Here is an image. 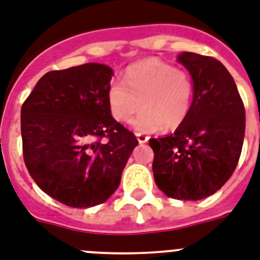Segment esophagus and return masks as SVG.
<instances>
[{
    "instance_id": "obj_1",
    "label": "esophagus",
    "mask_w": 260,
    "mask_h": 260,
    "mask_svg": "<svg viewBox=\"0 0 260 260\" xmlns=\"http://www.w3.org/2000/svg\"><path fill=\"white\" fill-rule=\"evenodd\" d=\"M136 137H137V140H139V143H140V144L147 143V141L149 140V136H147V135H144V134H139V132L136 134Z\"/></svg>"
}]
</instances>
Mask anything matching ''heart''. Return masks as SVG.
Instances as JSON below:
<instances>
[{
  "label": "heart",
  "instance_id": "obj_1",
  "mask_svg": "<svg viewBox=\"0 0 260 260\" xmlns=\"http://www.w3.org/2000/svg\"><path fill=\"white\" fill-rule=\"evenodd\" d=\"M193 82L189 74L157 58L135 63L125 70L124 82L111 83L107 103L112 117L132 121L141 132H156L165 126L176 129L187 119L193 103Z\"/></svg>",
  "mask_w": 260,
  "mask_h": 260
}]
</instances>
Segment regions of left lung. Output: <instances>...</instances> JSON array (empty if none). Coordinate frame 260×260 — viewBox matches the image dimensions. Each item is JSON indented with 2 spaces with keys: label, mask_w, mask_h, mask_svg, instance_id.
I'll return each instance as SVG.
<instances>
[{
  "label": "left lung",
  "mask_w": 260,
  "mask_h": 260,
  "mask_svg": "<svg viewBox=\"0 0 260 260\" xmlns=\"http://www.w3.org/2000/svg\"><path fill=\"white\" fill-rule=\"evenodd\" d=\"M177 60L193 78L191 110L171 136L150 139L152 169L168 197L197 201L219 190L234 173L245 139V106L219 60L186 51Z\"/></svg>",
  "instance_id": "left-lung-1"
}]
</instances>
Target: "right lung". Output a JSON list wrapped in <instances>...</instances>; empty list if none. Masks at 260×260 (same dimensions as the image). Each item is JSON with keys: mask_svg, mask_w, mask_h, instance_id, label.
Here are the masks:
<instances>
[{"mask_svg": "<svg viewBox=\"0 0 260 260\" xmlns=\"http://www.w3.org/2000/svg\"><path fill=\"white\" fill-rule=\"evenodd\" d=\"M112 75L99 63L50 71L21 108L26 168L45 193L67 206L106 202L139 144L110 112Z\"/></svg>", "mask_w": 260, "mask_h": 260, "instance_id": "obj_1", "label": "right lung"}]
</instances>
